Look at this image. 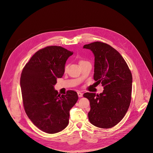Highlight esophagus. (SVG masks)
<instances>
[{
  "instance_id": "obj_1",
  "label": "esophagus",
  "mask_w": 153,
  "mask_h": 153,
  "mask_svg": "<svg viewBox=\"0 0 153 153\" xmlns=\"http://www.w3.org/2000/svg\"><path fill=\"white\" fill-rule=\"evenodd\" d=\"M77 93H78V97H82L83 96V94H82L81 92H78Z\"/></svg>"
}]
</instances>
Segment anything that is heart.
Segmentation results:
<instances>
[{"label":"heart","mask_w":153,"mask_h":153,"mask_svg":"<svg viewBox=\"0 0 153 153\" xmlns=\"http://www.w3.org/2000/svg\"><path fill=\"white\" fill-rule=\"evenodd\" d=\"M85 62V61H83V60H82V61H81L80 62H79V64H81V63H82V62ZM67 68H68V66L66 65L65 66V70H66L67 69Z\"/></svg>","instance_id":"b5f03b06"}]
</instances>
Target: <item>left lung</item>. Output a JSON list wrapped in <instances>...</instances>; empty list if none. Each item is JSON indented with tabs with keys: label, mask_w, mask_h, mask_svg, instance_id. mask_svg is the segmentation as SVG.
<instances>
[{
	"label": "left lung",
	"mask_w": 153,
	"mask_h": 153,
	"mask_svg": "<svg viewBox=\"0 0 153 153\" xmlns=\"http://www.w3.org/2000/svg\"><path fill=\"white\" fill-rule=\"evenodd\" d=\"M83 48L90 49L94 53V79L104 87L100 95L84 94L90 102L89 120L99 128H112L121 121L130 107L131 71L121 55L108 44L95 42L85 45Z\"/></svg>",
	"instance_id": "8db88e82"
}]
</instances>
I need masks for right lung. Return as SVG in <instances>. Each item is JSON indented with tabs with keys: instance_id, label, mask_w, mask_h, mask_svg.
Returning <instances> with one entry per match:
<instances>
[{
	"instance_id": "1",
	"label": "right lung",
	"mask_w": 153,
	"mask_h": 153,
	"mask_svg": "<svg viewBox=\"0 0 153 153\" xmlns=\"http://www.w3.org/2000/svg\"><path fill=\"white\" fill-rule=\"evenodd\" d=\"M72 54L61 46H47L37 51L22 71L20 85L25 111L35 126L48 134L65 128L69 111L78 99L75 91L61 95L54 88Z\"/></svg>"
}]
</instances>
